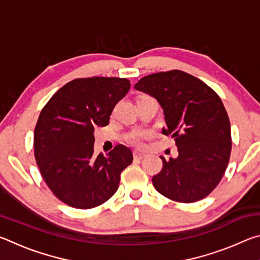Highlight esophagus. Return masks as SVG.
<instances>
[{"mask_svg":"<svg viewBox=\"0 0 260 260\" xmlns=\"http://www.w3.org/2000/svg\"><path fill=\"white\" fill-rule=\"evenodd\" d=\"M133 156H134L135 159H143V158L146 157L147 155L144 152H141V151H134Z\"/></svg>","mask_w":260,"mask_h":260,"instance_id":"esophagus-1","label":"esophagus"}]
</instances>
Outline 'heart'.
Here are the masks:
<instances>
[{"mask_svg": "<svg viewBox=\"0 0 260 260\" xmlns=\"http://www.w3.org/2000/svg\"><path fill=\"white\" fill-rule=\"evenodd\" d=\"M144 136H146V132H133V133L129 134L128 141L134 146H141Z\"/></svg>", "mask_w": 260, "mask_h": 260, "instance_id": "b5f03b06", "label": "heart"}]
</instances>
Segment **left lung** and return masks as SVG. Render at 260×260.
<instances>
[{"mask_svg":"<svg viewBox=\"0 0 260 260\" xmlns=\"http://www.w3.org/2000/svg\"><path fill=\"white\" fill-rule=\"evenodd\" d=\"M155 98L164 111L162 134L172 135L179 156L162 160L152 183L167 199L203 200L225 174L232 151L231 122L218 94L179 70L149 74L134 86Z\"/></svg>","mask_w":260,"mask_h":260,"instance_id":"obj_1","label":"left lung"}]
</instances>
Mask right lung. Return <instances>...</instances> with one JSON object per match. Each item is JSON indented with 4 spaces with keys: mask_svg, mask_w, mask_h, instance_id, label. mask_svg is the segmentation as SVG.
Listing matches in <instances>:
<instances>
[{
    "mask_svg": "<svg viewBox=\"0 0 260 260\" xmlns=\"http://www.w3.org/2000/svg\"><path fill=\"white\" fill-rule=\"evenodd\" d=\"M125 78H80L52 95L34 129V156L54 195L76 209L96 208L117 191L120 174L133 161L118 144L94 155V129L109 124L112 110L128 93Z\"/></svg>",
    "mask_w": 260,
    "mask_h": 260,
    "instance_id": "right-lung-1",
    "label": "right lung"
}]
</instances>
